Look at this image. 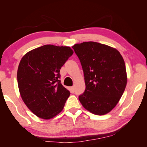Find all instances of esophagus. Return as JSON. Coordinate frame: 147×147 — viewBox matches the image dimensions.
Listing matches in <instances>:
<instances>
[{"instance_id": "1", "label": "esophagus", "mask_w": 147, "mask_h": 147, "mask_svg": "<svg viewBox=\"0 0 147 147\" xmlns=\"http://www.w3.org/2000/svg\"><path fill=\"white\" fill-rule=\"evenodd\" d=\"M71 91L72 93H74V87H71Z\"/></svg>"}]
</instances>
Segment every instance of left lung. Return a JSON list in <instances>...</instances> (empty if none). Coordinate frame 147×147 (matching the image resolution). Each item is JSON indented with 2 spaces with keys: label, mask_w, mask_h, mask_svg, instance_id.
<instances>
[{
  "label": "left lung",
  "mask_w": 147,
  "mask_h": 147,
  "mask_svg": "<svg viewBox=\"0 0 147 147\" xmlns=\"http://www.w3.org/2000/svg\"><path fill=\"white\" fill-rule=\"evenodd\" d=\"M73 49L80 61L86 84L80 102L92 113H108L118 103L127 83L123 57L117 50L93 41L76 44Z\"/></svg>",
  "instance_id": "left-lung-1"
}]
</instances>
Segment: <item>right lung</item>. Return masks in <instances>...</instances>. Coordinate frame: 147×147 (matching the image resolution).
I'll list each match as a JSON object with an SVG mask.
<instances>
[{
  "label": "right lung",
  "instance_id": "1",
  "mask_svg": "<svg viewBox=\"0 0 147 147\" xmlns=\"http://www.w3.org/2000/svg\"><path fill=\"white\" fill-rule=\"evenodd\" d=\"M73 54L69 47L45 45L22 58L17 70L19 92L36 116L49 119L63 109L70 91L61 84L59 71Z\"/></svg>",
  "mask_w": 147,
  "mask_h": 147
}]
</instances>
